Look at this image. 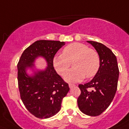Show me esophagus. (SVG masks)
I'll use <instances>...</instances> for the list:
<instances>
[{"label": "esophagus", "instance_id": "1", "mask_svg": "<svg viewBox=\"0 0 129 129\" xmlns=\"http://www.w3.org/2000/svg\"><path fill=\"white\" fill-rule=\"evenodd\" d=\"M75 86V85L74 84H71V83H70V84H69V87H70V88H73Z\"/></svg>", "mask_w": 129, "mask_h": 129}]
</instances>
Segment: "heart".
Segmentation results:
<instances>
[{
	"instance_id": "b5f03b06",
	"label": "heart",
	"mask_w": 129,
	"mask_h": 129,
	"mask_svg": "<svg viewBox=\"0 0 129 129\" xmlns=\"http://www.w3.org/2000/svg\"><path fill=\"white\" fill-rule=\"evenodd\" d=\"M73 68L66 74L64 79L68 82L81 81L85 76L92 77L98 73L100 66L99 55L95 50L83 43H71L63 48L62 54L53 58V66L61 75L66 73L71 64Z\"/></svg>"
}]
</instances>
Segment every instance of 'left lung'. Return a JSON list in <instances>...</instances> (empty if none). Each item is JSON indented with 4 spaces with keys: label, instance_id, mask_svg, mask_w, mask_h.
<instances>
[{
    "label": "left lung",
    "instance_id": "1",
    "mask_svg": "<svg viewBox=\"0 0 129 129\" xmlns=\"http://www.w3.org/2000/svg\"><path fill=\"white\" fill-rule=\"evenodd\" d=\"M98 52L100 66L92 79L79 85L81 93L77 99L78 106L83 113L98 116L106 110L114 98L119 71L116 56L110 48L102 43L87 41ZM88 88L93 89L91 91Z\"/></svg>",
    "mask_w": 129,
    "mask_h": 129
}]
</instances>
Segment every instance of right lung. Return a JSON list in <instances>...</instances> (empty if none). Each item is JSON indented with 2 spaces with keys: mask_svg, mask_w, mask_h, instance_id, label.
Segmentation results:
<instances>
[{
  "mask_svg": "<svg viewBox=\"0 0 129 129\" xmlns=\"http://www.w3.org/2000/svg\"><path fill=\"white\" fill-rule=\"evenodd\" d=\"M65 42L40 40L25 50L18 63V87L25 108L36 117H51L61 109L63 98L70 90L68 84L55 71L53 58ZM45 59L47 66L37 70L34 63L38 57ZM33 73L28 74L27 70Z\"/></svg>",
  "mask_w": 129,
  "mask_h": 129,
  "instance_id": "1",
  "label": "right lung"
}]
</instances>
